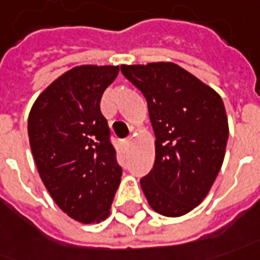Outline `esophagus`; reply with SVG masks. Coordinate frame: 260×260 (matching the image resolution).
I'll list each match as a JSON object with an SVG mask.
<instances>
[{
  "instance_id": "obj_1",
  "label": "esophagus",
  "mask_w": 260,
  "mask_h": 260,
  "mask_svg": "<svg viewBox=\"0 0 260 260\" xmlns=\"http://www.w3.org/2000/svg\"><path fill=\"white\" fill-rule=\"evenodd\" d=\"M122 145L125 146V148H129V145H131V138H128V139H125L122 142Z\"/></svg>"
}]
</instances>
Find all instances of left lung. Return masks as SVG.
<instances>
[{
	"instance_id": "1",
	"label": "left lung",
	"mask_w": 260,
	"mask_h": 260,
	"mask_svg": "<svg viewBox=\"0 0 260 260\" xmlns=\"http://www.w3.org/2000/svg\"><path fill=\"white\" fill-rule=\"evenodd\" d=\"M148 102L155 164L141 179L148 204L164 216H182L211 190L225 158L229 126L218 92L172 62L121 65Z\"/></svg>"
}]
</instances>
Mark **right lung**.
Returning <instances> with one entry per match:
<instances>
[{"label":"right lung","instance_id":"1","mask_svg":"<svg viewBox=\"0 0 260 260\" xmlns=\"http://www.w3.org/2000/svg\"><path fill=\"white\" fill-rule=\"evenodd\" d=\"M119 67L81 65L34 102L28 137L45 188L61 211L82 223L108 218L122 168L100 102Z\"/></svg>","mask_w":260,"mask_h":260}]
</instances>
